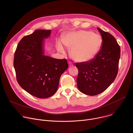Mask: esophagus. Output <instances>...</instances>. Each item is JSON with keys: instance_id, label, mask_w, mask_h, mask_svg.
<instances>
[{"instance_id": "1", "label": "esophagus", "mask_w": 133, "mask_h": 133, "mask_svg": "<svg viewBox=\"0 0 133 133\" xmlns=\"http://www.w3.org/2000/svg\"><path fill=\"white\" fill-rule=\"evenodd\" d=\"M69 66H73V64H72V63L71 62H69Z\"/></svg>"}]
</instances>
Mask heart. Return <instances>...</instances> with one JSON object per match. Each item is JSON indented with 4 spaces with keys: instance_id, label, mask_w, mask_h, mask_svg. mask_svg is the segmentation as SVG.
<instances>
[{
    "instance_id": "obj_1",
    "label": "heart",
    "mask_w": 133,
    "mask_h": 133,
    "mask_svg": "<svg viewBox=\"0 0 133 133\" xmlns=\"http://www.w3.org/2000/svg\"><path fill=\"white\" fill-rule=\"evenodd\" d=\"M64 44L71 48L70 54L74 59L86 62L93 59L98 53L102 44L101 37L85 30L70 31L63 35L62 41L57 42V47L62 52L65 51Z\"/></svg>"
}]
</instances>
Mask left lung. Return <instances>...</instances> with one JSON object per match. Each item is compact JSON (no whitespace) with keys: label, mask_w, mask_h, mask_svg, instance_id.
Listing matches in <instances>:
<instances>
[{"label":"left lung","mask_w":133,"mask_h":133,"mask_svg":"<svg viewBox=\"0 0 133 133\" xmlns=\"http://www.w3.org/2000/svg\"><path fill=\"white\" fill-rule=\"evenodd\" d=\"M102 37L101 49L91 60L75 63L78 69L77 85L90 96L105 91L115 79L118 70L121 48L115 37L97 28Z\"/></svg>","instance_id":"left-lung-1"}]
</instances>
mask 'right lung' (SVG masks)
<instances>
[{
	"label": "right lung",
	"instance_id": "add662e5",
	"mask_svg": "<svg viewBox=\"0 0 133 133\" xmlns=\"http://www.w3.org/2000/svg\"><path fill=\"white\" fill-rule=\"evenodd\" d=\"M50 33V30H36L24 37L14 55L18 83L31 95L40 98L53 95L58 89L62 74L68 68L67 59L44 55V38Z\"/></svg>",
	"mask_w": 133,
	"mask_h": 133
}]
</instances>
